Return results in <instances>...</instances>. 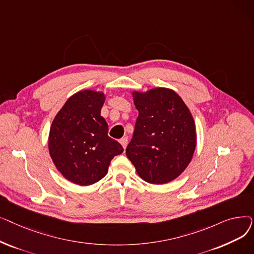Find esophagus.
I'll return each instance as SVG.
<instances>
[{"label": "esophagus", "mask_w": 254, "mask_h": 254, "mask_svg": "<svg viewBox=\"0 0 254 254\" xmlns=\"http://www.w3.org/2000/svg\"><path fill=\"white\" fill-rule=\"evenodd\" d=\"M120 144L123 145V147H124V149H126L127 148V137H125V138H122L120 139Z\"/></svg>", "instance_id": "34e87169"}]
</instances>
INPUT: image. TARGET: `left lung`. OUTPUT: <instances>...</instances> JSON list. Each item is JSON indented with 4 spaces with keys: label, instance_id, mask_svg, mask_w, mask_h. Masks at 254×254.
Masks as SVG:
<instances>
[{
    "label": "left lung",
    "instance_id": "obj_1",
    "mask_svg": "<svg viewBox=\"0 0 254 254\" xmlns=\"http://www.w3.org/2000/svg\"><path fill=\"white\" fill-rule=\"evenodd\" d=\"M132 97L139 116L127 156L146 182L168 183L192 158L196 138L191 113L177 93L168 88L136 91Z\"/></svg>",
    "mask_w": 254,
    "mask_h": 254
}]
</instances>
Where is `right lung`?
<instances>
[{
    "label": "right lung",
    "mask_w": 254,
    "mask_h": 254,
    "mask_svg": "<svg viewBox=\"0 0 254 254\" xmlns=\"http://www.w3.org/2000/svg\"><path fill=\"white\" fill-rule=\"evenodd\" d=\"M101 92L83 90L64 103L49 131V153L57 169L69 181L91 185L108 172L111 159L124 152L123 146L108 136V125L101 109Z\"/></svg>",
    "instance_id": "add662e5"
}]
</instances>
